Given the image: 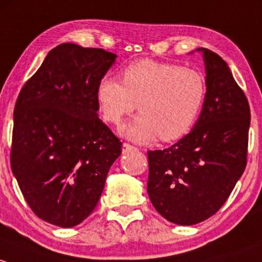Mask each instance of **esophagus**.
I'll return each mask as SVG.
<instances>
[{
    "label": "esophagus",
    "mask_w": 262,
    "mask_h": 262,
    "mask_svg": "<svg viewBox=\"0 0 262 262\" xmlns=\"http://www.w3.org/2000/svg\"><path fill=\"white\" fill-rule=\"evenodd\" d=\"M135 149H136V147L132 146V145H130V144H127V142H123L122 144V152L123 154L128 152L130 150H135Z\"/></svg>",
    "instance_id": "34e87169"
}]
</instances>
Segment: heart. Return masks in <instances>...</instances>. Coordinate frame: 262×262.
Masks as SVG:
<instances>
[{
	"label": "heart",
	"instance_id": "1",
	"mask_svg": "<svg viewBox=\"0 0 262 262\" xmlns=\"http://www.w3.org/2000/svg\"><path fill=\"white\" fill-rule=\"evenodd\" d=\"M207 96L201 72L178 64L145 60L132 63L122 82L104 77L97 87V102L107 122L120 123L137 108L141 115L121 127L137 142L160 139L172 142L187 136L198 121Z\"/></svg>",
	"mask_w": 262,
	"mask_h": 262
}]
</instances>
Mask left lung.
Wrapping results in <instances>:
<instances>
[{
    "label": "left lung",
    "mask_w": 262,
    "mask_h": 262,
    "mask_svg": "<svg viewBox=\"0 0 262 262\" xmlns=\"http://www.w3.org/2000/svg\"><path fill=\"white\" fill-rule=\"evenodd\" d=\"M206 66L207 96L187 136L164 150L147 151V193L169 222L191 226L226 203L247 161L250 106L227 63L199 48Z\"/></svg>",
    "instance_id": "8db88e82"
}]
</instances>
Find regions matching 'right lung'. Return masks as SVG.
I'll use <instances>...</instances> for the list:
<instances>
[{"label": "right lung", "mask_w": 262, "mask_h": 262, "mask_svg": "<svg viewBox=\"0 0 262 262\" xmlns=\"http://www.w3.org/2000/svg\"><path fill=\"white\" fill-rule=\"evenodd\" d=\"M117 55L64 42L25 83L13 111L11 169L32 212L74 227L93 212L122 144L99 120L97 87Z\"/></svg>", "instance_id": "right-lung-1"}]
</instances>
